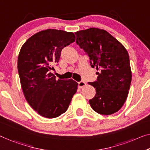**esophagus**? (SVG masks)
I'll return each mask as SVG.
<instances>
[{
    "instance_id": "esophagus-1",
    "label": "esophagus",
    "mask_w": 150,
    "mask_h": 150,
    "mask_svg": "<svg viewBox=\"0 0 150 150\" xmlns=\"http://www.w3.org/2000/svg\"><path fill=\"white\" fill-rule=\"evenodd\" d=\"M86 83H85L84 81H83L78 82V87H79V88H82L83 87H84L85 86H86Z\"/></svg>"
}]
</instances>
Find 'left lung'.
I'll return each mask as SVG.
<instances>
[{"label":"left lung","mask_w":150,"mask_h":150,"mask_svg":"<svg viewBox=\"0 0 150 150\" xmlns=\"http://www.w3.org/2000/svg\"><path fill=\"white\" fill-rule=\"evenodd\" d=\"M75 35L76 43L88 55L91 67L99 71L97 81L88 82L96 89L89 104L98 114L112 115L123 106L130 88L132 73L128 52L106 30L92 28Z\"/></svg>","instance_id":"obj_1"}]
</instances>
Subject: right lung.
Wrapping results in <instances>:
<instances>
[{
	"mask_svg": "<svg viewBox=\"0 0 150 150\" xmlns=\"http://www.w3.org/2000/svg\"><path fill=\"white\" fill-rule=\"evenodd\" d=\"M75 40L72 32L48 29L30 37L20 50L17 68L21 88L28 104L42 117L53 118L65 112L77 91L74 80H57L50 72L62 48Z\"/></svg>",
	"mask_w": 150,
	"mask_h": 150,
	"instance_id": "right-lung-1",
	"label": "right lung"
}]
</instances>
